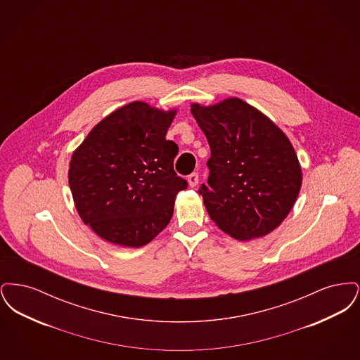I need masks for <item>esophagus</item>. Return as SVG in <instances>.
I'll return each instance as SVG.
<instances>
[{
  "label": "esophagus",
  "mask_w": 360,
  "mask_h": 360,
  "mask_svg": "<svg viewBox=\"0 0 360 360\" xmlns=\"http://www.w3.org/2000/svg\"><path fill=\"white\" fill-rule=\"evenodd\" d=\"M198 172H191L190 175H188V185L191 186V188H194V186H197V184H198Z\"/></svg>",
  "instance_id": "34e87169"
}]
</instances>
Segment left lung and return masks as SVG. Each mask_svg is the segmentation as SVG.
<instances>
[{"instance_id": "obj_1", "label": "left lung", "mask_w": 360, "mask_h": 360, "mask_svg": "<svg viewBox=\"0 0 360 360\" xmlns=\"http://www.w3.org/2000/svg\"><path fill=\"white\" fill-rule=\"evenodd\" d=\"M210 158L198 193L210 219L238 240L260 238L282 223L301 188V167L285 134L239 98L191 105Z\"/></svg>"}]
</instances>
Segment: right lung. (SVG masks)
I'll list each match as a JSON object with an SVG mask.
<instances>
[{
  "mask_svg": "<svg viewBox=\"0 0 360 360\" xmlns=\"http://www.w3.org/2000/svg\"><path fill=\"white\" fill-rule=\"evenodd\" d=\"M175 112L131 103L98 122L71 156L77 210L100 238L141 247L170 223L188 181L174 172L176 144L166 139Z\"/></svg>",
  "mask_w": 360,
  "mask_h": 360,
  "instance_id": "right-lung-1",
  "label": "right lung"
}]
</instances>
